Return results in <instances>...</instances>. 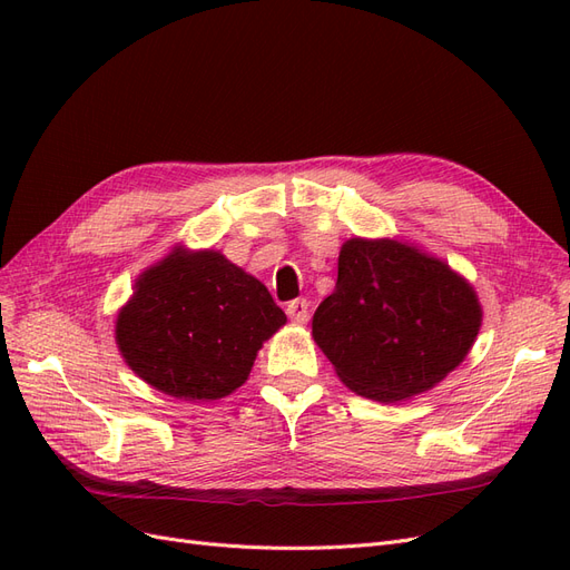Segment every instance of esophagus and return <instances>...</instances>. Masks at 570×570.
<instances>
[{
  "mask_svg": "<svg viewBox=\"0 0 570 570\" xmlns=\"http://www.w3.org/2000/svg\"><path fill=\"white\" fill-rule=\"evenodd\" d=\"M287 316H289V321H295V323H306L308 321V302L306 299H292L289 304H287Z\"/></svg>",
  "mask_w": 570,
  "mask_h": 570,
  "instance_id": "34e87169",
  "label": "esophagus"
}]
</instances>
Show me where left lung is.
<instances>
[{
	"label": "left lung",
	"instance_id": "left-lung-1",
	"mask_svg": "<svg viewBox=\"0 0 570 570\" xmlns=\"http://www.w3.org/2000/svg\"><path fill=\"white\" fill-rule=\"evenodd\" d=\"M473 287L396 239L342 245L337 285L314 314V340L342 383L377 402L425 392L456 368L480 331Z\"/></svg>",
	"mask_w": 570,
	"mask_h": 570
}]
</instances>
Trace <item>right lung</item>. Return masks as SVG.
<instances>
[{
  "label": "right lung",
  "mask_w": 570,
  "mask_h": 570,
  "mask_svg": "<svg viewBox=\"0 0 570 570\" xmlns=\"http://www.w3.org/2000/svg\"><path fill=\"white\" fill-rule=\"evenodd\" d=\"M271 292L218 252L174 249L135 285L116 342L126 364L183 402H212L247 381L285 323Z\"/></svg>",
  "instance_id": "1"
}]
</instances>
